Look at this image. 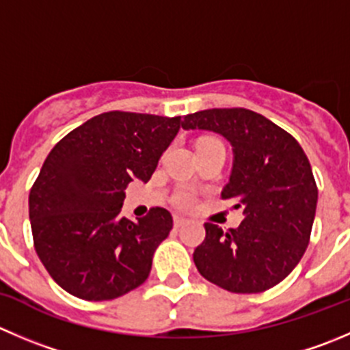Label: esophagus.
<instances>
[{
  "label": "esophagus",
  "instance_id": "1",
  "mask_svg": "<svg viewBox=\"0 0 350 350\" xmlns=\"http://www.w3.org/2000/svg\"><path fill=\"white\" fill-rule=\"evenodd\" d=\"M185 224H186V219H183V217H179V215H174V227H176V229H179V227L185 226Z\"/></svg>",
  "mask_w": 350,
  "mask_h": 350
}]
</instances>
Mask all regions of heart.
<instances>
[{"label":"heart","mask_w":350,"mask_h":350,"mask_svg":"<svg viewBox=\"0 0 350 350\" xmlns=\"http://www.w3.org/2000/svg\"><path fill=\"white\" fill-rule=\"evenodd\" d=\"M193 202H195V195H193L189 189H181V191H178V195H176V205L183 206V208L191 206Z\"/></svg>","instance_id":"heart-1"}]
</instances>
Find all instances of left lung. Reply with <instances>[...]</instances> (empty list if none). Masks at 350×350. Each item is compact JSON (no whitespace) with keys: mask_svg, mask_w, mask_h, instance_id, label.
<instances>
[{"mask_svg":"<svg viewBox=\"0 0 350 350\" xmlns=\"http://www.w3.org/2000/svg\"><path fill=\"white\" fill-rule=\"evenodd\" d=\"M185 130L219 133L232 145L234 164L224 200L236 202L244 220L224 232L205 224L193 253L198 272L236 294H256L282 282L310 243L318 188L306 154L293 135L243 107L185 116Z\"/></svg>","mask_w":350,"mask_h":350,"instance_id":"1","label":"left lung"}]
</instances>
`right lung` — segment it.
<instances>
[{
  "instance_id": "add662e5",
  "label": "right lung",
  "mask_w": 350,
  "mask_h": 350,
  "mask_svg": "<svg viewBox=\"0 0 350 350\" xmlns=\"http://www.w3.org/2000/svg\"><path fill=\"white\" fill-rule=\"evenodd\" d=\"M181 116L109 111L54 145L29 195L33 247L54 282L85 301H109L147 280L172 229L155 206L138 222L121 215L124 189L147 183Z\"/></svg>"
}]
</instances>
